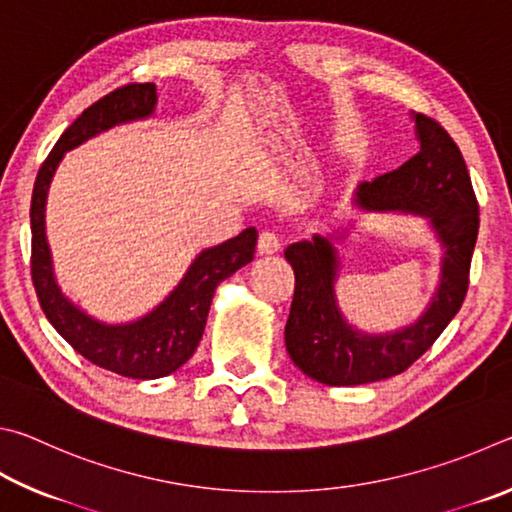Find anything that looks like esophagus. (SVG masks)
I'll return each instance as SVG.
<instances>
[{
  "mask_svg": "<svg viewBox=\"0 0 512 512\" xmlns=\"http://www.w3.org/2000/svg\"><path fill=\"white\" fill-rule=\"evenodd\" d=\"M279 249H281L279 233L267 229L261 233V236H258V251H261V254H276Z\"/></svg>",
  "mask_w": 512,
  "mask_h": 512,
  "instance_id": "esophagus-1",
  "label": "esophagus"
}]
</instances>
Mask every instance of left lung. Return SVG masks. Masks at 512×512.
<instances>
[{"instance_id": "obj_1", "label": "left lung", "mask_w": 512, "mask_h": 512, "mask_svg": "<svg viewBox=\"0 0 512 512\" xmlns=\"http://www.w3.org/2000/svg\"><path fill=\"white\" fill-rule=\"evenodd\" d=\"M420 150L398 170L362 182L355 206L375 213H411L429 220L443 247L441 281L427 310L411 326L369 335L348 324L337 306L339 258L333 242L315 233L294 242L285 258L294 270V297L285 348L292 362L328 387H353L407 371L461 310L479 233V204L470 173L441 123L414 114Z\"/></svg>"}]
</instances>
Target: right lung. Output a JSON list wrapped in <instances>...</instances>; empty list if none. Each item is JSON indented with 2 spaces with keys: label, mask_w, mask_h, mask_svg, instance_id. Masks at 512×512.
Segmentation results:
<instances>
[{
  "label": "right lung",
  "mask_w": 512,
  "mask_h": 512,
  "mask_svg": "<svg viewBox=\"0 0 512 512\" xmlns=\"http://www.w3.org/2000/svg\"><path fill=\"white\" fill-rule=\"evenodd\" d=\"M155 105L157 87L152 83L119 87L89 105L62 132L49 157L44 159L35 177L31 200V279L42 312L62 339L85 360L132 380L164 378L191 360L202 339L215 288L242 265L254 261L258 240V231L249 227L222 245L200 251L177 288L155 310L130 324H105L89 317L60 292L44 229L49 184L58 164L65 152L96 134L114 125L148 119L155 112Z\"/></svg>",
  "instance_id": "1"
}]
</instances>
